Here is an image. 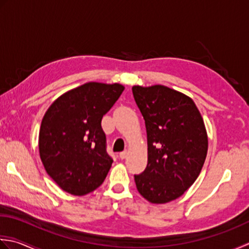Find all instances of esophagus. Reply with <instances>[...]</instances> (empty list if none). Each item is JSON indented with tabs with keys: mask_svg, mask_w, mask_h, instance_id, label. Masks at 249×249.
Here are the masks:
<instances>
[{
	"mask_svg": "<svg viewBox=\"0 0 249 249\" xmlns=\"http://www.w3.org/2000/svg\"><path fill=\"white\" fill-rule=\"evenodd\" d=\"M126 156H128V151H126V150H124V151H121V153L119 154L120 159H125V158H126Z\"/></svg>",
	"mask_w": 249,
	"mask_h": 249,
	"instance_id": "34e87169",
	"label": "esophagus"
}]
</instances>
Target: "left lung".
<instances>
[{
    "label": "left lung",
    "instance_id": "obj_1",
    "mask_svg": "<svg viewBox=\"0 0 249 249\" xmlns=\"http://www.w3.org/2000/svg\"><path fill=\"white\" fill-rule=\"evenodd\" d=\"M143 115L148 163L134 175L141 196L154 203L176 200L194 184L205 162L209 140L194 100L162 85L133 86Z\"/></svg>",
    "mask_w": 249,
    "mask_h": 249
}]
</instances>
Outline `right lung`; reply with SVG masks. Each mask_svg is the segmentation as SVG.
<instances>
[{"label": "right lung", "mask_w": 249, "mask_h": 249, "mask_svg": "<svg viewBox=\"0 0 249 249\" xmlns=\"http://www.w3.org/2000/svg\"><path fill=\"white\" fill-rule=\"evenodd\" d=\"M124 90L117 83H86L60 95L45 113L39 157L65 192L82 196L102 185L113 159L106 153L101 121Z\"/></svg>", "instance_id": "1"}]
</instances>
